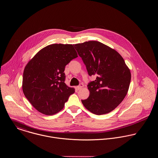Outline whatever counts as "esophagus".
I'll use <instances>...</instances> for the list:
<instances>
[{"mask_svg": "<svg viewBox=\"0 0 158 158\" xmlns=\"http://www.w3.org/2000/svg\"><path fill=\"white\" fill-rule=\"evenodd\" d=\"M83 87H84L83 84H80L78 86H77V87H76V88H77V90H81Z\"/></svg>", "mask_w": 158, "mask_h": 158, "instance_id": "esophagus-1", "label": "esophagus"}]
</instances>
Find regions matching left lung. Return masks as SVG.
Masks as SVG:
<instances>
[{
	"mask_svg": "<svg viewBox=\"0 0 158 158\" xmlns=\"http://www.w3.org/2000/svg\"><path fill=\"white\" fill-rule=\"evenodd\" d=\"M85 64L89 76L96 80L89 83V97L82 102L96 115H103L115 109L127 93L131 72L124 59L115 50L96 41L73 45Z\"/></svg>",
	"mask_w": 158,
	"mask_h": 158,
	"instance_id": "obj_1",
	"label": "left lung"
}]
</instances>
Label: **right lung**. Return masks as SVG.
<instances>
[{"label":"right lung","mask_w":158,"mask_h":158,"mask_svg":"<svg viewBox=\"0 0 158 158\" xmlns=\"http://www.w3.org/2000/svg\"><path fill=\"white\" fill-rule=\"evenodd\" d=\"M77 54L72 44H53L41 49L27 64L23 91L38 112L48 115L60 111L74 88L64 83L65 66Z\"/></svg>","instance_id":"obj_1"}]
</instances>
